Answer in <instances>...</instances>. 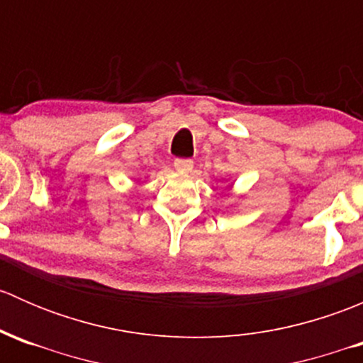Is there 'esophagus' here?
<instances>
[{
	"mask_svg": "<svg viewBox=\"0 0 363 363\" xmlns=\"http://www.w3.org/2000/svg\"><path fill=\"white\" fill-rule=\"evenodd\" d=\"M174 167L181 172H189L193 168V161L188 158H177L174 161Z\"/></svg>",
	"mask_w": 363,
	"mask_h": 363,
	"instance_id": "esophagus-1",
	"label": "esophagus"
}]
</instances>
